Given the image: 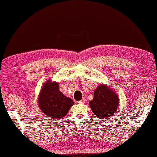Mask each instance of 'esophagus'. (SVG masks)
<instances>
[{
	"label": "esophagus",
	"instance_id": "1",
	"mask_svg": "<svg viewBox=\"0 0 157 157\" xmlns=\"http://www.w3.org/2000/svg\"><path fill=\"white\" fill-rule=\"evenodd\" d=\"M85 102H86V100H85V98H82V99L81 100V101H78V102L79 103V104H84Z\"/></svg>",
	"mask_w": 157,
	"mask_h": 157
}]
</instances>
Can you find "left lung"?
<instances>
[{"label": "left lung", "instance_id": "8db88e82", "mask_svg": "<svg viewBox=\"0 0 157 157\" xmlns=\"http://www.w3.org/2000/svg\"><path fill=\"white\" fill-rule=\"evenodd\" d=\"M119 98L111 86L101 84L94 92V98L89 102L93 113L98 118L107 119L116 112Z\"/></svg>", "mask_w": 157, "mask_h": 157}]
</instances>
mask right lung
Listing matches in <instances>:
<instances>
[{
	"instance_id": "right-lung-1",
	"label": "right lung",
	"mask_w": 157,
	"mask_h": 157,
	"mask_svg": "<svg viewBox=\"0 0 157 157\" xmlns=\"http://www.w3.org/2000/svg\"><path fill=\"white\" fill-rule=\"evenodd\" d=\"M38 105L40 111L48 117L61 119L67 114L74 102L59 90L58 82L49 79L40 91Z\"/></svg>"
}]
</instances>
